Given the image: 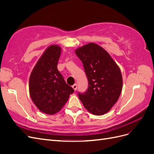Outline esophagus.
Returning <instances> with one entry per match:
<instances>
[{
    "mask_svg": "<svg viewBox=\"0 0 154 154\" xmlns=\"http://www.w3.org/2000/svg\"><path fill=\"white\" fill-rule=\"evenodd\" d=\"M72 87L73 88V89L76 91L77 90V87H78V86H77V85H76V84H74V85L72 86Z\"/></svg>",
    "mask_w": 154,
    "mask_h": 154,
    "instance_id": "34e87169",
    "label": "esophagus"
}]
</instances>
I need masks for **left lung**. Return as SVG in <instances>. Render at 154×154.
I'll list each match as a JSON object with an SVG mask.
<instances>
[{
    "instance_id": "obj_1",
    "label": "left lung",
    "mask_w": 154,
    "mask_h": 154,
    "mask_svg": "<svg viewBox=\"0 0 154 154\" xmlns=\"http://www.w3.org/2000/svg\"><path fill=\"white\" fill-rule=\"evenodd\" d=\"M88 79L86 92L78 93L85 108L94 115H103L117 102L123 87L119 67L101 46L89 43L77 49Z\"/></svg>"
}]
</instances>
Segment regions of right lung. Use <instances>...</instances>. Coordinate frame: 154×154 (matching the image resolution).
Segmentation results:
<instances>
[{
    "mask_svg": "<svg viewBox=\"0 0 154 154\" xmlns=\"http://www.w3.org/2000/svg\"><path fill=\"white\" fill-rule=\"evenodd\" d=\"M60 54L61 48L50 45L37 62L29 78L31 100L40 111L49 115L61 110L74 91L57 69Z\"/></svg>",
    "mask_w": 154,
    "mask_h": 154,
    "instance_id": "1",
    "label": "right lung"
}]
</instances>
